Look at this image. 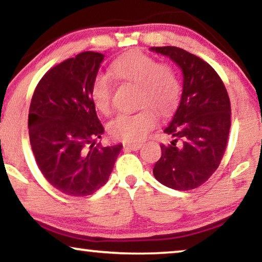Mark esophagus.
<instances>
[{"mask_svg": "<svg viewBox=\"0 0 262 262\" xmlns=\"http://www.w3.org/2000/svg\"><path fill=\"white\" fill-rule=\"evenodd\" d=\"M140 147H141V143L140 142H133V143H124L123 148L124 150H138Z\"/></svg>", "mask_w": 262, "mask_h": 262, "instance_id": "1", "label": "esophagus"}]
</instances>
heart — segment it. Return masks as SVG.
<instances>
[{
	"label": "heart",
	"mask_w": 262,
	"mask_h": 262,
	"mask_svg": "<svg viewBox=\"0 0 262 262\" xmlns=\"http://www.w3.org/2000/svg\"><path fill=\"white\" fill-rule=\"evenodd\" d=\"M109 72L121 83L136 85V105L133 114H121L108 126L114 139L126 142L142 140L157 122V114L168 116L178 105L182 85L176 70L167 62L130 51L117 57L110 64ZM113 83L108 77L97 76L91 84V101L99 113L109 114L112 109Z\"/></svg>",
	"instance_id": "b5f03b06"
}]
</instances>
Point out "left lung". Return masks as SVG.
Masks as SVG:
<instances>
[{"label": "left lung", "instance_id": "1", "mask_svg": "<svg viewBox=\"0 0 262 262\" xmlns=\"http://www.w3.org/2000/svg\"><path fill=\"white\" fill-rule=\"evenodd\" d=\"M183 70V94L165 128L172 141L161 143L153 168L158 182L186 191L204 184L220 166L230 130V99L217 72L203 59L174 46L152 47Z\"/></svg>", "mask_w": 262, "mask_h": 262}]
</instances>
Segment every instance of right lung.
I'll return each mask as SVG.
<instances>
[{"label": "right lung", "instance_id": "right-lung-1", "mask_svg": "<svg viewBox=\"0 0 262 262\" xmlns=\"http://www.w3.org/2000/svg\"><path fill=\"white\" fill-rule=\"evenodd\" d=\"M103 58L86 51L53 66L40 79L29 106L36 165L47 182L68 196H89L104 185L122 149V145L94 142L104 133L90 96Z\"/></svg>", "mask_w": 262, "mask_h": 262}]
</instances>
